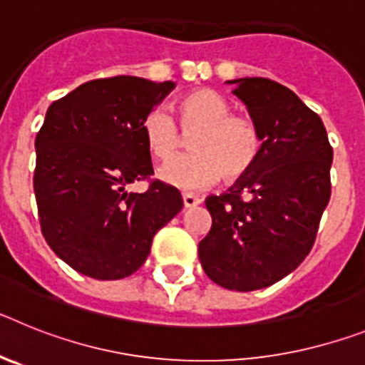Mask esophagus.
I'll list each match as a JSON object with an SVG mask.
<instances>
[{"instance_id":"1","label":"esophagus","mask_w":365,"mask_h":365,"mask_svg":"<svg viewBox=\"0 0 365 365\" xmlns=\"http://www.w3.org/2000/svg\"><path fill=\"white\" fill-rule=\"evenodd\" d=\"M182 202H185L186 208H192V206H197L201 199L195 197L193 193H182Z\"/></svg>"}]
</instances>
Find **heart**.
Returning a JSON list of instances; mask_svg holds the SVG:
<instances>
[{
  "label": "heart",
  "mask_w": 365,
  "mask_h": 365,
  "mask_svg": "<svg viewBox=\"0 0 365 365\" xmlns=\"http://www.w3.org/2000/svg\"><path fill=\"white\" fill-rule=\"evenodd\" d=\"M179 123L163 108H155L143 120L146 146L159 160H170L190 143L192 155L160 168V179L180 190H199L219 179L235 182L250 173L259 159L263 137L250 117L232 113V104L212 89H193L177 102Z\"/></svg>",
  "instance_id": "1"
}]
</instances>
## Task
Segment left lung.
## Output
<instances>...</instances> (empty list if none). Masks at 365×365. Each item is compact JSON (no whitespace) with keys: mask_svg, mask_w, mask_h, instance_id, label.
<instances>
[{"mask_svg":"<svg viewBox=\"0 0 365 365\" xmlns=\"http://www.w3.org/2000/svg\"><path fill=\"white\" fill-rule=\"evenodd\" d=\"M230 83L263 148L248 175L205 201L212 228L199 259L212 282L248 292L285 278L311 252L331 199L333 148L322 118L289 87L269 78Z\"/></svg>","mask_w":365,"mask_h":365,"instance_id":"1","label":"left lung"}]
</instances>
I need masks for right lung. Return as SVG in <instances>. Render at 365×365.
Masks as SVG:
<instances>
[{"instance_id": "1", "label": "right lung", "mask_w": 365, "mask_h": 365, "mask_svg": "<svg viewBox=\"0 0 365 365\" xmlns=\"http://www.w3.org/2000/svg\"><path fill=\"white\" fill-rule=\"evenodd\" d=\"M173 89L138 76L82 83L47 109L36 135L34 193L45 241L76 272L122 279L144 265L153 235L182 208L180 192L151 179L148 113ZM148 180L144 194L127 192Z\"/></svg>"}]
</instances>
